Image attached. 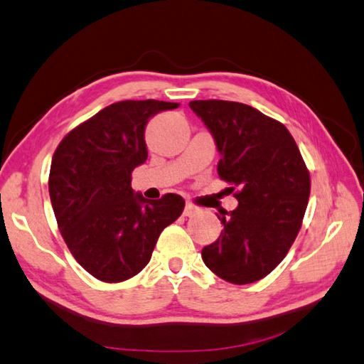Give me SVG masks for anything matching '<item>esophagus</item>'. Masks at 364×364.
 <instances>
[{
  "label": "esophagus",
  "mask_w": 364,
  "mask_h": 364,
  "mask_svg": "<svg viewBox=\"0 0 364 364\" xmlns=\"http://www.w3.org/2000/svg\"><path fill=\"white\" fill-rule=\"evenodd\" d=\"M198 211H200V208H198V206H196L194 203H191V202H188L186 206H184V216H188V218L196 216Z\"/></svg>",
  "instance_id": "34e87169"
}]
</instances>
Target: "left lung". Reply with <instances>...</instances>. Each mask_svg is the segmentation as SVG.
<instances>
[{"label": "left lung", "instance_id": "left-lung-1", "mask_svg": "<svg viewBox=\"0 0 364 364\" xmlns=\"http://www.w3.org/2000/svg\"><path fill=\"white\" fill-rule=\"evenodd\" d=\"M189 107L215 137L218 173L238 200L218 216L224 230L202 259L227 282H255L279 265L301 229L309 170L287 127L254 107L218 99Z\"/></svg>", "mask_w": 364, "mask_h": 364}]
</instances>
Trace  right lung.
Segmentation results:
<instances>
[{"label": "right lung", "mask_w": 364, "mask_h": 364, "mask_svg": "<svg viewBox=\"0 0 364 364\" xmlns=\"http://www.w3.org/2000/svg\"><path fill=\"white\" fill-rule=\"evenodd\" d=\"M180 104L121 101L74 127L55 149L48 192L70 254L104 282L144 269L161 232L181 216V196L146 200L131 188L132 170L148 158L149 118Z\"/></svg>", "instance_id": "obj_1"}]
</instances>
